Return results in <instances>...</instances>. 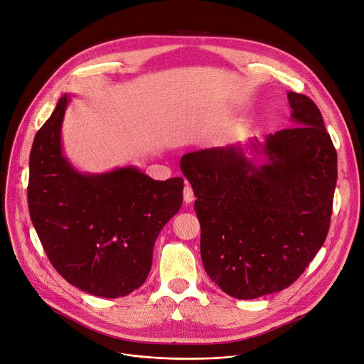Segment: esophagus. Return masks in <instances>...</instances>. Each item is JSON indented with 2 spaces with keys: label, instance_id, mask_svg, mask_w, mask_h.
Listing matches in <instances>:
<instances>
[{
  "label": "esophagus",
  "instance_id": "34e87169",
  "mask_svg": "<svg viewBox=\"0 0 364 364\" xmlns=\"http://www.w3.org/2000/svg\"><path fill=\"white\" fill-rule=\"evenodd\" d=\"M194 200V193H193V188L187 184L186 187H184V202L188 205V203H191Z\"/></svg>",
  "mask_w": 364,
  "mask_h": 364
}]
</instances>
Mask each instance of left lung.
I'll return each mask as SVG.
<instances>
[{
	"label": "left lung",
	"instance_id": "8db88e82",
	"mask_svg": "<svg viewBox=\"0 0 364 364\" xmlns=\"http://www.w3.org/2000/svg\"><path fill=\"white\" fill-rule=\"evenodd\" d=\"M287 100L293 127L262 144L252 138L180 161L197 197L205 270L237 299H257L299 279L331 222L336 148L309 97L289 91Z\"/></svg>",
	"mask_w": 364,
	"mask_h": 364
}]
</instances>
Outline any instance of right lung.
Returning <instances> with one entry per match:
<instances>
[{"label":"right lung","mask_w":364,"mask_h":364,"mask_svg":"<svg viewBox=\"0 0 364 364\" xmlns=\"http://www.w3.org/2000/svg\"><path fill=\"white\" fill-rule=\"evenodd\" d=\"M62 95L30 152L28 210L56 272L82 291L116 299L146 280L161 229L181 208L184 180H152L134 165L81 173L65 156Z\"/></svg>","instance_id":"add662e5"}]
</instances>
